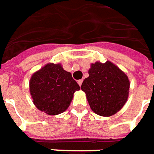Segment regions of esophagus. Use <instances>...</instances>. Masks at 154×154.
Wrapping results in <instances>:
<instances>
[{
	"mask_svg": "<svg viewBox=\"0 0 154 154\" xmlns=\"http://www.w3.org/2000/svg\"><path fill=\"white\" fill-rule=\"evenodd\" d=\"M82 82H83V79H79V80H78V84H79V86H81V85H82Z\"/></svg>",
	"mask_w": 154,
	"mask_h": 154,
	"instance_id": "esophagus-1",
	"label": "esophagus"
}]
</instances>
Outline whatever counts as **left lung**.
I'll return each mask as SVG.
<instances>
[{
    "label": "left lung",
    "mask_w": 154,
    "mask_h": 154,
    "mask_svg": "<svg viewBox=\"0 0 154 154\" xmlns=\"http://www.w3.org/2000/svg\"><path fill=\"white\" fill-rule=\"evenodd\" d=\"M81 90L91 109L97 115L111 116L123 107L128 99L130 81L128 75L111 61L91 63Z\"/></svg>",
    "instance_id": "8db88e82"
}]
</instances>
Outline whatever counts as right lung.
Listing matches in <instances>:
<instances>
[{
    "instance_id": "add662e5",
    "label": "right lung",
    "mask_w": 154,
    "mask_h": 154,
    "mask_svg": "<svg viewBox=\"0 0 154 154\" xmlns=\"http://www.w3.org/2000/svg\"><path fill=\"white\" fill-rule=\"evenodd\" d=\"M80 87L60 63H48L32 74L29 91L39 111L50 116L63 113L69 106L75 91Z\"/></svg>"
}]
</instances>
